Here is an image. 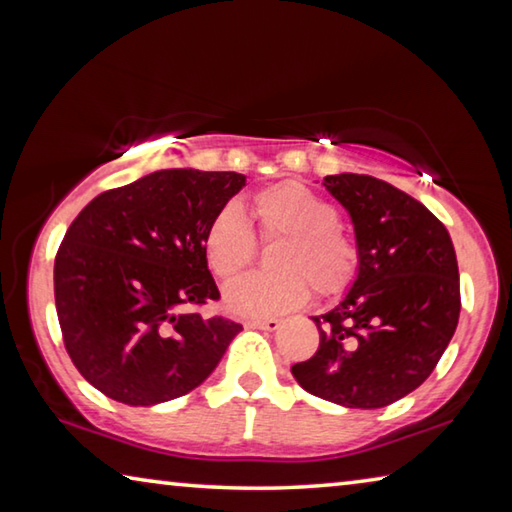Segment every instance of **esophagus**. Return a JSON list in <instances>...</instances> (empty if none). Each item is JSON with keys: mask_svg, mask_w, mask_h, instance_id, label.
<instances>
[{"mask_svg": "<svg viewBox=\"0 0 512 512\" xmlns=\"http://www.w3.org/2000/svg\"><path fill=\"white\" fill-rule=\"evenodd\" d=\"M246 325L253 329H266V332H275V329L280 327V320L277 318H253V320H248Z\"/></svg>", "mask_w": 512, "mask_h": 512, "instance_id": "1", "label": "esophagus"}]
</instances>
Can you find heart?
Segmentation results:
<instances>
[{"label":"heart","mask_w":512,"mask_h":512,"mask_svg":"<svg viewBox=\"0 0 512 512\" xmlns=\"http://www.w3.org/2000/svg\"><path fill=\"white\" fill-rule=\"evenodd\" d=\"M253 210L264 235H282L275 266L280 273H250L225 287L223 300L237 316H275L300 307L309 282L318 293L345 287L354 268V250L336 228L339 216L309 187L284 180L262 189ZM255 255V235L237 205L216 212L205 232V257L221 280H232Z\"/></svg>","instance_id":"b5f03b06"}]
</instances>
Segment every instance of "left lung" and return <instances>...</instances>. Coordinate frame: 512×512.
I'll list each match as a JSON object with an SVG mask.
<instances>
[{
    "instance_id": "8db88e82",
    "label": "left lung",
    "mask_w": 512,
    "mask_h": 512,
    "mask_svg": "<svg viewBox=\"0 0 512 512\" xmlns=\"http://www.w3.org/2000/svg\"><path fill=\"white\" fill-rule=\"evenodd\" d=\"M323 185L350 214L357 275L327 314L320 343L291 366L307 393L345 409H381L415 391L443 357L461 314L452 237L427 207L372 176Z\"/></svg>"
}]
</instances>
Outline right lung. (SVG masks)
<instances>
[{"label":"right lung","instance_id":"1","mask_svg":"<svg viewBox=\"0 0 512 512\" xmlns=\"http://www.w3.org/2000/svg\"><path fill=\"white\" fill-rule=\"evenodd\" d=\"M244 173L162 169L99 194L54 264L69 359L110 400L155 406L201 386L241 325L189 307L219 300L205 232Z\"/></svg>","mask_w":512,"mask_h":512}]
</instances>
